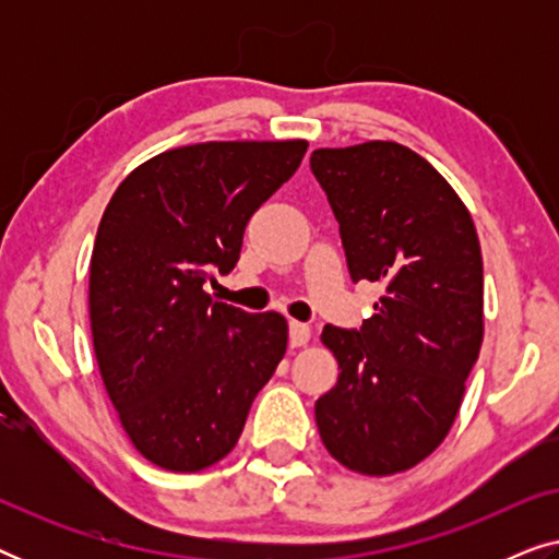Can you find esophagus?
I'll return each mask as SVG.
<instances>
[{"label":"esophagus","mask_w":559,"mask_h":559,"mask_svg":"<svg viewBox=\"0 0 559 559\" xmlns=\"http://www.w3.org/2000/svg\"><path fill=\"white\" fill-rule=\"evenodd\" d=\"M310 341V325L297 323V320H289V346L300 348Z\"/></svg>","instance_id":"obj_1"}]
</instances>
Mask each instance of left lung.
I'll return each instance as SVG.
<instances>
[{
	"instance_id": "1",
	"label": "left lung",
	"mask_w": 559,
	"mask_h": 559,
	"mask_svg": "<svg viewBox=\"0 0 559 559\" xmlns=\"http://www.w3.org/2000/svg\"><path fill=\"white\" fill-rule=\"evenodd\" d=\"M310 170L338 221L348 274L384 287L361 328H323L338 381L316 402L335 461L389 476L445 440L484 341V259L448 180L409 147L316 150Z\"/></svg>"
}]
</instances>
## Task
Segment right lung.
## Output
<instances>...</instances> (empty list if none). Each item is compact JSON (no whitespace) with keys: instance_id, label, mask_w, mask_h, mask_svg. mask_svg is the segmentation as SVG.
<instances>
[{"instance_id":"1","label":"right lung","mask_w":559,"mask_h":559,"mask_svg":"<svg viewBox=\"0 0 559 559\" xmlns=\"http://www.w3.org/2000/svg\"><path fill=\"white\" fill-rule=\"evenodd\" d=\"M308 142L188 144L136 167L111 195L91 257L98 369L134 448L193 473L239 440L287 350L280 312L213 302L254 211L300 167Z\"/></svg>"}]
</instances>
